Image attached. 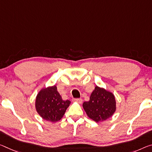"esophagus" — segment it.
<instances>
[{"label":"esophagus","mask_w":152,"mask_h":152,"mask_svg":"<svg viewBox=\"0 0 152 152\" xmlns=\"http://www.w3.org/2000/svg\"><path fill=\"white\" fill-rule=\"evenodd\" d=\"M73 101H74V102H77V103H83V99H74Z\"/></svg>","instance_id":"1"}]
</instances>
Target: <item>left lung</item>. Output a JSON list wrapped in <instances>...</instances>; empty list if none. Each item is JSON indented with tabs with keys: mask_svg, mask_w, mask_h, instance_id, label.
Returning <instances> with one entry per match:
<instances>
[{
	"mask_svg": "<svg viewBox=\"0 0 152 152\" xmlns=\"http://www.w3.org/2000/svg\"><path fill=\"white\" fill-rule=\"evenodd\" d=\"M83 106L88 116L96 122L104 121L114 114L116 110L115 96L112 92L96 86L90 99Z\"/></svg>",
	"mask_w": 152,
	"mask_h": 152,
	"instance_id": "left-lung-1",
	"label": "left lung"
}]
</instances>
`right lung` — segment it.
<instances>
[{
  "instance_id": "1",
  "label": "right lung",
  "mask_w": 152,
  "mask_h": 152,
  "mask_svg": "<svg viewBox=\"0 0 152 152\" xmlns=\"http://www.w3.org/2000/svg\"><path fill=\"white\" fill-rule=\"evenodd\" d=\"M70 101H64L54 85L42 88L36 97L35 107L42 119L55 122L62 118Z\"/></svg>"
}]
</instances>
